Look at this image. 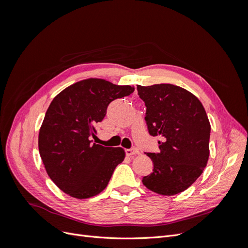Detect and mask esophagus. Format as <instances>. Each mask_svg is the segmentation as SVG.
<instances>
[{
	"mask_svg": "<svg viewBox=\"0 0 248 248\" xmlns=\"http://www.w3.org/2000/svg\"><path fill=\"white\" fill-rule=\"evenodd\" d=\"M125 153L127 156H133L136 154H139V150L137 148H131V149H126Z\"/></svg>",
	"mask_w": 248,
	"mask_h": 248,
	"instance_id": "esophagus-1",
	"label": "esophagus"
}]
</instances>
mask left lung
Instances as JSON below:
<instances>
[{"instance_id": "1", "label": "left lung", "mask_w": 248, "mask_h": 248, "mask_svg": "<svg viewBox=\"0 0 248 248\" xmlns=\"http://www.w3.org/2000/svg\"><path fill=\"white\" fill-rule=\"evenodd\" d=\"M147 107L149 133L158 136V153H147L153 171L142 178L148 189L174 196L196 182L209 159L211 126L201 101L187 90L170 84L138 85Z\"/></svg>"}]
</instances>
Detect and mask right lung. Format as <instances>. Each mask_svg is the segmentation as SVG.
Masks as SVG:
<instances>
[{"instance_id": "obj_1", "label": "right lung", "mask_w": 248, "mask_h": 248, "mask_svg": "<svg viewBox=\"0 0 248 248\" xmlns=\"http://www.w3.org/2000/svg\"><path fill=\"white\" fill-rule=\"evenodd\" d=\"M133 91L132 86L87 78L52 99L40 127L38 148L47 175L66 194L89 199L108 186L125 151L121 147L92 144L94 125L102 121L112 100Z\"/></svg>"}]
</instances>
